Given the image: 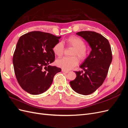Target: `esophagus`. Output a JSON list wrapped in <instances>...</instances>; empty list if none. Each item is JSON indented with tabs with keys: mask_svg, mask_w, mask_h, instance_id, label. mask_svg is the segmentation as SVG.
<instances>
[{
	"mask_svg": "<svg viewBox=\"0 0 128 128\" xmlns=\"http://www.w3.org/2000/svg\"><path fill=\"white\" fill-rule=\"evenodd\" d=\"M62 72H64V73H66V74H67V73H68L69 72V71H68V70H64V69H62Z\"/></svg>",
	"mask_w": 128,
	"mask_h": 128,
	"instance_id": "1",
	"label": "esophagus"
}]
</instances>
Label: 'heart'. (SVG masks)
<instances>
[{
    "label": "heart",
    "instance_id": "heart-1",
    "mask_svg": "<svg viewBox=\"0 0 128 128\" xmlns=\"http://www.w3.org/2000/svg\"><path fill=\"white\" fill-rule=\"evenodd\" d=\"M67 44L74 50L71 53L72 57H64L56 61L58 67L68 70L75 67L78 64V60H84L88 55V51L86 48V43L80 38L77 36H71L66 40ZM64 47L62 42H58L53 48V51L54 54L58 57L63 55Z\"/></svg>",
    "mask_w": 128,
    "mask_h": 128
}]
</instances>
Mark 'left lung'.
<instances>
[{
    "label": "left lung",
    "mask_w": 128,
    "mask_h": 128,
    "mask_svg": "<svg viewBox=\"0 0 128 128\" xmlns=\"http://www.w3.org/2000/svg\"><path fill=\"white\" fill-rule=\"evenodd\" d=\"M76 34L88 42L91 51L80 66L85 72H75L76 77L70 85L78 94L88 95L101 86L106 78L112 61L111 48L108 40L97 32L83 31Z\"/></svg>",
    "instance_id": "obj_1"
}]
</instances>
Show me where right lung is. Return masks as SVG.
I'll list each match as a JSON object with an SVG mask.
<instances>
[{"label":"right lung","instance_id":"right-lung-1","mask_svg":"<svg viewBox=\"0 0 128 128\" xmlns=\"http://www.w3.org/2000/svg\"><path fill=\"white\" fill-rule=\"evenodd\" d=\"M61 36L32 32L21 36L14 53L13 64L20 86L30 94L37 95L47 91L53 77L61 69L50 65L54 61L53 51Z\"/></svg>","mask_w":128,"mask_h":128}]
</instances>
